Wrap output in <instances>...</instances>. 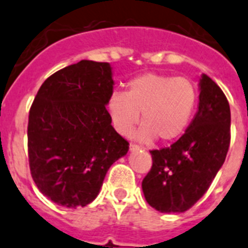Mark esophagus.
Returning a JSON list of instances; mask_svg holds the SVG:
<instances>
[{
	"label": "esophagus",
	"mask_w": 248,
	"mask_h": 248,
	"mask_svg": "<svg viewBox=\"0 0 248 248\" xmlns=\"http://www.w3.org/2000/svg\"><path fill=\"white\" fill-rule=\"evenodd\" d=\"M141 147L137 145V143H134V142H131L130 143V150L131 151H136V150H140Z\"/></svg>",
	"instance_id": "obj_1"
}]
</instances>
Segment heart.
I'll return each instance as SVG.
<instances>
[{"instance_id": "obj_1", "label": "heart", "mask_w": 248, "mask_h": 248, "mask_svg": "<svg viewBox=\"0 0 248 248\" xmlns=\"http://www.w3.org/2000/svg\"><path fill=\"white\" fill-rule=\"evenodd\" d=\"M198 101L195 85L188 78L146 73L131 79L126 92H114L108 99L113 127L128 136L140 121L137 137L150 142L157 137L170 142L183 135Z\"/></svg>"}]
</instances>
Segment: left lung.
Instances as JSON below:
<instances>
[{"instance_id":"obj_1","label":"left lung","mask_w":248,"mask_h":248,"mask_svg":"<svg viewBox=\"0 0 248 248\" xmlns=\"http://www.w3.org/2000/svg\"><path fill=\"white\" fill-rule=\"evenodd\" d=\"M198 112L169 147L151 150L153 166L142 180L145 199L161 213H182L204 195L223 165L231 142V109L223 91L205 74Z\"/></svg>"}]
</instances>
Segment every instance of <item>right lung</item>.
I'll list each match as a JSON object with an SVG mask.
<instances>
[{"mask_svg": "<svg viewBox=\"0 0 248 248\" xmlns=\"http://www.w3.org/2000/svg\"><path fill=\"white\" fill-rule=\"evenodd\" d=\"M113 92L108 63L80 60L43 83L29 113L31 176L47 199L85 207L98 195L128 141L116 132L106 105Z\"/></svg>", "mask_w": 248, "mask_h": 248, "instance_id": "add662e5", "label": "right lung"}]
</instances>
